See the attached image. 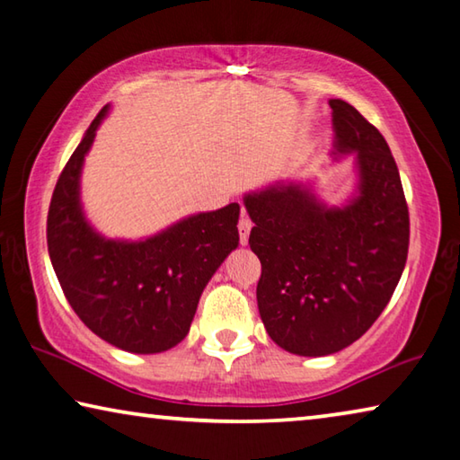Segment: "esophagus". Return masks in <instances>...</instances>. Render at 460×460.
<instances>
[{"label":"esophagus","mask_w":460,"mask_h":460,"mask_svg":"<svg viewBox=\"0 0 460 460\" xmlns=\"http://www.w3.org/2000/svg\"><path fill=\"white\" fill-rule=\"evenodd\" d=\"M251 228H252V222L251 217L246 216V212L240 214V220H238V234H240V244H246L248 243V234H251Z\"/></svg>","instance_id":"34e87169"}]
</instances>
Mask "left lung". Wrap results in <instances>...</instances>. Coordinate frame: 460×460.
I'll return each mask as SVG.
<instances>
[{"mask_svg":"<svg viewBox=\"0 0 460 460\" xmlns=\"http://www.w3.org/2000/svg\"><path fill=\"white\" fill-rule=\"evenodd\" d=\"M334 155H357V195L328 208L307 185L246 193L261 261L257 304L270 341L299 357H326L358 341L400 283L410 214L385 138L342 100H330Z\"/></svg>","mask_w":460,"mask_h":460,"instance_id":"8db88e82","label":"left lung"}]
</instances>
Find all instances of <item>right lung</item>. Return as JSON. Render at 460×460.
Returning <instances> with one entry per match:
<instances>
[{"label":"right lung","mask_w":460,"mask_h":460,"mask_svg":"<svg viewBox=\"0 0 460 460\" xmlns=\"http://www.w3.org/2000/svg\"><path fill=\"white\" fill-rule=\"evenodd\" d=\"M110 105L75 148L52 193L47 243L52 269L81 322L105 342L155 355L190 332L199 297L238 246V203L183 217L145 240H111L85 220L79 179Z\"/></svg>","instance_id":"obj_1"}]
</instances>
